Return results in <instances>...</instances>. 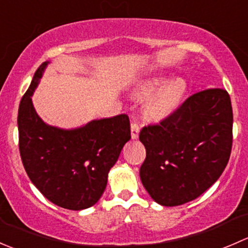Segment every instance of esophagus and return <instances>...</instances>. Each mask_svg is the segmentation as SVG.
Here are the masks:
<instances>
[{
	"instance_id": "34e87169",
	"label": "esophagus",
	"mask_w": 248,
	"mask_h": 248,
	"mask_svg": "<svg viewBox=\"0 0 248 248\" xmlns=\"http://www.w3.org/2000/svg\"><path fill=\"white\" fill-rule=\"evenodd\" d=\"M139 132H140V128H139V124H137V122H132L131 124V136H132V139H137L139 137Z\"/></svg>"
}]
</instances>
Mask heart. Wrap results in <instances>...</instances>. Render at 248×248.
Here are the masks:
<instances>
[{
  "label": "heart",
  "instance_id": "heart-1",
  "mask_svg": "<svg viewBox=\"0 0 248 248\" xmlns=\"http://www.w3.org/2000/svg\"><path fill=\"white\" fill-rule=\"evenodd\" d=\"M186 92L187 84L182 78L169 80L164 72H156L142 78L133 87L136 96H150L142 107V114L155 122L170 117L179 109Z\"/></svg>",
  "mask_w": 248,
  "mask_h": 248
}]
</instances>
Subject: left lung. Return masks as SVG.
I'll use <instances>...</instances> for the list:
<instances>
[{
	"label": "left lung",
	"mask_w": 248,
	"mask_h": 248,
	"mask_svg": "<svg viewBox=\"0 0 248 248\" xmlns=\"http://www.w3.org/2000/svg\"><path fill=\"white\" fill-rule=\"evenodd\" d=\"M146 149L140 180L152 199L177 206L202 196L218 180L232 142L231 97L209 89L189 97L170 117L139 134Z\"/></svg>",
	"instance_id": "left-lung-1"
}]
</instances>
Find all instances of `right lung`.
Listing matches in <instances>:
<instances>
[{
	"instance_id": "add662e5",
	"label": "right lung",
	"mask_w": 248,
	"mask_h": 248,
	"mask_svg": "<svg viewBox=\"0 0 248 248\" xmlns=\"http://www.w3.org/2000/svg\"><path fill=\"white\" fill-rule=\"evenodd\" d=\"M49 63L39 66L20 102V156L30 180L47 201L79 211L103 194L110 169L131 139L129 119L120 114L68 129L47 124L37 114L32 96Z\"/></svg>"
}]
</instances>
